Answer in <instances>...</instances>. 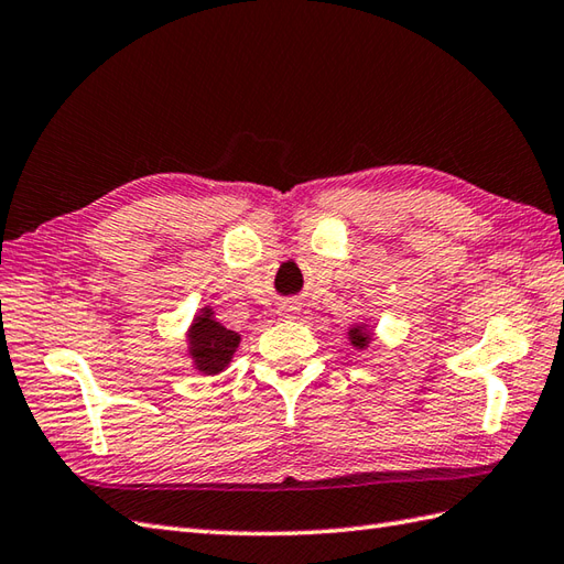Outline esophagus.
<instances>
[{
    "instance_id": "esophagus-1",
    "label": "esophagus",
    "mask_w": 564,
    "mask_h": 564,
    "mask_svg": "<svg viewBox=\"0 0 564 564\" xmlns=\"http://www.w3.org/2000/svg\"><path fill=\"white\" fill-rule=\"evenodd\" d=\"M296 306L294 304H286V306H280V311H278V314L282 316V318H294L296 316Z\"/></svg>"
}]
</instances>
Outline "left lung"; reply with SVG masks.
Returning a JSON list of instances; mask_svg holds the SVG:
<instances>
[{"label": "left lung", "mask_w": 564, "mask_h": 564, "mask_svg": "<svg viewBox=\"0 0 564 564\" xmlns=\"http://www.w3.org/2000/svg\"><path fill=\"white\" fill-rule=\"evenodd\" d=\"M369 340H371V335L361 328V325H357V328H352L349 330V343H352L355 347H367L369 345Z\"/></svg>", "instance_id": "1"}]
</instances>
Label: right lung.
Wrapping results in <instances>:
<instances>
[{
	"label": "right lung",
	"mask_w": 564,
	"mask_h": 564,
	"mask_svg": "<svg viewBox=\"0 0 564 564\" xmlns=\"http://www.w3.org/2000/svg\"><path fill=\"white\" fill-rule=\"evenodd\" d=\"M191 355L195 359V369L205 373H219L231 361V355L241 343V335L212 318V311H203L195 316L191 328Z\"/></svg>",
	"instance_id": "obj_1"
}]
</instances>
